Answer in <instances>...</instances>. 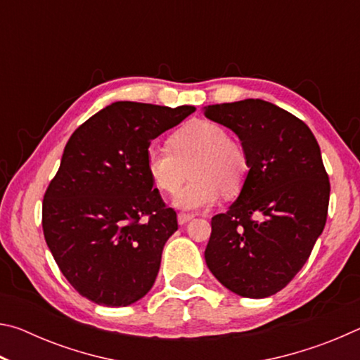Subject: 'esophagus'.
Masks as SVG:
<instances>
[{"mask_svg": "<svg viewBox=\"0 0 360 360\" xmlns=\"http://www.w3.org/2000/svg\"><path fill=\"white\" fill-rule=\"evenodd\" d=\"M193 214H187V212H179L178 214V222L179 225H186L188 221H192Z\"/></svg>", "mask_w": 360, "mask_h": 360, "instance_id": "esophagus-1", "label": "esophagus"}]
</instances>
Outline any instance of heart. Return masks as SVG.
<instances>
[{
  "label": "heart",
  "instance_id": "1",
  "mask_svg": "<svg viewBox=\"0 0 360 360\" xmlns=\"http://www.w3.org/2000/svg\"><path fill=\"white\" fill-rule=\"evenodd\" d=\"M169 148L146 150V172L158 191L173 195L188 172L192 179L174 197L181 210H205L216 205L222 192L235 195L248 176V158L229 131L212 120L197 119L169 138Z\"/></svg>",
  "mask_w": 360,
  "mask_h": 360
}]
</instances>
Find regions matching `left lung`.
<instances>
[{
	"label": "left lung",
	"mask_w": 360,
	"mask_h": 360,
	"mask_svg": "<svg viewBox=\"0 0 360 360\" xmlns=\"http://www.w3.org/2000/svg\"><path fill=\"white\" fill-rule=\"evenodd\" d=\"M241 141L248 176L211 221L210 271L240 297L265 298L294 278L326 225L330 184L319 144L294 114L264 100L203 108Z\"/></svg>",
	"instance_id": "8db88e82"
}]
</instances>
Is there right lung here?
Masks as SVG:
<instances>
[{
    "mask_svg": "<svg viewBox=\"0 0 360 360\" xmlns=\"http://www.w3.org/2000/svg\"><path fill=\"white\" fill-rule=\"evenodd\" d=\"M193 111L115 101L66 143L42 202V229L63 276L82 297L129 307L154 285L178 219L146 172V150Z\"/></svg>",
    "mask_w": 360,
    "mask_h": 360,
    "instance_id": "1",
    "label": "right lung"
}]
</instances>
